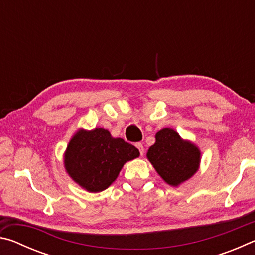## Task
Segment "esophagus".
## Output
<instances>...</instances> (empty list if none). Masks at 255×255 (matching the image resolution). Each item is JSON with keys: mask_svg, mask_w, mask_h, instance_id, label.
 I'll return each mask as SVG.
<instances>
[{"mask_svg": "<svg viewBox=\"0 0 255 255\" xmlns=\"http://www.w3.org/2000/svg\"><path fill=\"white\" fill-rule=\"evenodd\" d=\"M136 147L138 148V150H139V153H140L141 156H143V155H144V152H145L143 144H141V143H136Z\"/></svg>", "mask_w": 255, "mask_h": 255, "instance_id": "34e87169", "label": "esophagus"}]
</instances>
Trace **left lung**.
I'll list each match as a JSON object with an SVG mask.
<instances>
[{
    "mask_svg": "<svg viewBox=\"0 0 255 255\" xmlns=\"http://www.w3.org/2000/svg\"><path fill=\"white\" fill-rule=\"evenodd\" d=\"M150 146L147 157L166 183L179 185L196 173L200 152L195 145L181 139L179 133L165 128L159 130Z\"/></svg>",
    "mask_w": 255,
    "mask_h": 255,
    "instance_id": "left-lung-1",
    "label": "left lung"
}]
</instances>
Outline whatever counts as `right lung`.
I'll return each mask as SVG.
<instances>
[{
  "label": "right lung",
  "instance_id": "add662e5",
  "mask_svg": "<svg viewBox=\"0 0 255 255\" xmlns=\"http://www.w3.org/2000/svg\"><path fill=\"white\" fill-rule=\"evenodd\" d=\"M139 150L122 138H112L102 128L80 130L72 138L65 154V167L72 179L90 192H100L117 179L127 161Z\"/></svg>",
  "mask_w": 255,
  "mask_h": 255
}]
</instances>
